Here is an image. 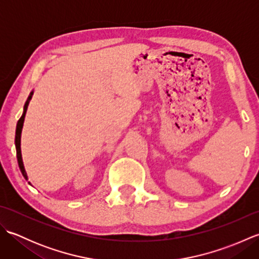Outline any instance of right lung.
<instances>
[{"label":"right lung","mask_w":259,"mask_h":259,"mask_svg":"<svg viewBox=\"0 0 259 259\" xmlns=\"http://www.w3.org/2000/svg\"><path fill=\"white\" fill-rule=\"evenodd\" d=\"M33 92H31V95L27 98V100L24 104V111L22 117L19 119L18 124H16V133H15V147H16V157H18V162H19V167L21 169V172L23 175V177L27 180V176L25 172V169L23 166V161H22V155H21V133H22V128H23V122H24V118H25V113H26V109L27 106H29V102L32 98ZM30 184V183H29Z\"/></svg>","instance_id":"obj_1"}]
</instances>
